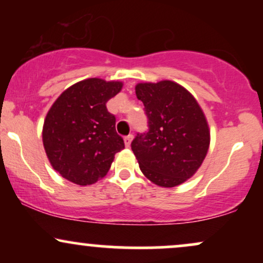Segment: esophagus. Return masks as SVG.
Returning a JSON list of instances; mask_svg holds the SVG:
<instances>
[{
    "mask_svg": "<svg viewBox=\"0 0 263 263\" xmlns=\"http://www.w3.org/2000/svg\"><path fill=\"white\" fill-rule=\"evenodd\" d=\"M132 138H134V136H132V135L126 136V137H125V144H126V147H129V144H131Z\"/></svg>",
    "mask_w": 263,
    "mask_h": 263,
    "instance_id": "esophagus-1",
    "label": "esophagus"
}]
</instances>
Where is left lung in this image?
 Segmentation results:
<instances>
[{"label":"left lung","mask_w":263,"mask_h":263,"mask_svg":"<svg viewBox=\"0 0 263 263\" xmlns=\"http://www.w3.org/2000/svg\"><path fill=\"white\" fill-rule=\"evenodd\" d=\"M148 129L131 143L142 173L172 188L189 179L203 163L210 142L206 120L192 93L173 81L136 86Z\"/></svg>","instance_id":"left-lung-1"}]
</instances>
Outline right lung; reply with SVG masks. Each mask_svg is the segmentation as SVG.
I'll list each match as a JSON object with an SVG mask.
<instances>
[{"instance_id": "obj_1", "label": "right lung", "mask_w": 263, "mask_h": 263, "mask_svg": "<svg viewBox=\"0 0 263 263\" xmlns=\"http://www.w3.org/2000/svg\"><path fill=\"white\" fill-rule=\"evenodd\" d=\"M121 87L119 81L86 79L66 89L50 107L43 144L50 164L65 179L79 185L98 182L115 153L125 148L115 128L116 117L106 107Z\"/></svg>"}]
</instances>
